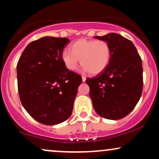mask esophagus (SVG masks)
Wrapping results in <instances>:
<instances>
[{
  "instance_id": "esophagus-1",
  "label": "esophagus",
  "mask_w": 159,
  "mask_h": 159,
  "mask_svg": "<svg viewBox=\"0 0 159 159\" xmlns=\"http://www.w3.org/2000/svg\"><path fill=\"white\" fill-rule=\"evenodd\" d=\"M85 81H86V77L85 76H82V81L85 82Z\"/></svg>"
}]
</instances>
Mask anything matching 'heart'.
Listing matches in <instances>:
<instances>
[{
  "instance_id": "heart-1",
  "label": "heart",
  "mask_w": 159,
  "mask_h": 159,
  "mask_svg": "<svg viewBox=\"0 0 159 159\" xmlns=\"http://www.w3.org/2000/svg\"><path fill=\"white\" fill-rule=\"evenodd\" d=\"M61 59L69 70H75L81 61L85 72L98 75L105 70L110 63L111 48L103 40L80 39L71 45L70 52H63Z\"/></svg>"
}]
</instances>
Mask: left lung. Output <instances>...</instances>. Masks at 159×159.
Returning <instances> with one entry per match:
<instances>
[{
	"label": "left lung",
	"mask_w": 159,
	"mask_h": 159,
	"mask_svg": "<svg viewBox=\"0 0 159 159\" xmlns=\"http://www.w3.org/2000/svg\"><path fill=\"white\" fill-rule=\"evenodd\" d=\"M94 37L110 45L111 59L105 70L86 79L93 108L105 119H122L134 108L141 96V58L132 42L120 34Z\"/></svg>",
	"instance_id": "obj_1"
}]
</instances>
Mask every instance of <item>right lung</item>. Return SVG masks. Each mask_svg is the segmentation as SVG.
Instances as JSON below:
<instances>
[{
	"mask_svg": "<svg viewBox=\"0 0 159 159\" xmlns=\"http://www.w3.org/2000/svg\"><path fill=\"white\" fill-rule=\"evenodd\" d=\"M67 38L44 36L27 45L17 63L20 100L39 123L54 125L71 116L81 76L61 59Z\"/></svg>",
	"mask_w": 159,
	"mask_h": 159,
	"instance_id": "1",
	"label": "right lung"
}]
</instances>
